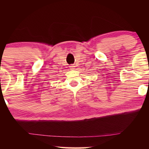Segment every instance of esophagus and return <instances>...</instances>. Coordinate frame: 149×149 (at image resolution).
Here are the masks:
<instances>
[{"instance_id":"34e87169","label":"esophagus","mask_w":149,"mask_h":149,"mask_svg":"<svg viewBox=\"0 0 149 149\" xmlns=\"http://www.w3.org/2000/svg\"><path fill=\"white\" fill-rule=\"evenodd\" d=\"M70 70H74L75 69V65L74 64H71L70 65Z\"/></svg>"}]
</instances>
